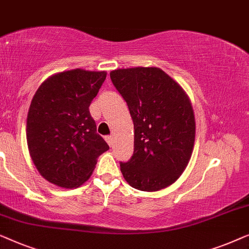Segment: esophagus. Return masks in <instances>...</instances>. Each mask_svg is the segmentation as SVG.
<instances>
[{
	"instance_id": "1",
	"label": "esophagus",
	"mask_w": 249,
	"mask_h": 249,
	"mask_svg": "<svg viewBox=\"0 0 249 249\" xmlns=\"http://www.w3.org/2000/svg\"><path fill=\"white\" fill-rule=\"evenodd\" d=\"M105 140H106L108 144H109V146H113V144H114V139H113V136L108 135V136H106V138H105Z\"/></svg>"
}]
</instances>
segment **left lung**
<instances>
[{
    "label": "left lung",
    "instance_id": "1",
    "mask_svg": "<svg viewBox=\"0 0 249 249\" xmlns=\"http://www.w3.org/2000/svg\"><path fill=\"white\" fill-rule=\"evenodd\" d=\"M134 124V153L121 171L133 188L157 192L174 184L187 167L195 142V117L185 90L159 68L110 72Z\"/></svg>",
    "mask_w": 249,
    "mask_h": 249
}]
</instances>
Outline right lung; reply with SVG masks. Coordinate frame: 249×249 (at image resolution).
<instances>
[{
  "label": "right lung",
  "instance_id": "1",
  "mask_svg": "<svg viewBox=\"0 0 249 249\" xmlns=\"http://www.w3.org/2000/svg\"><path fill=\"white\" fill-rule=\"evenodd\" d=\"M106 75L82 69L56 73L41 83L31 100L28 149L39 174L56 186H81L98 157L109 149L89 111Z\"/></svg>",
  "mask_w": 249,
  "mask_h": 249
}]
</instances>
